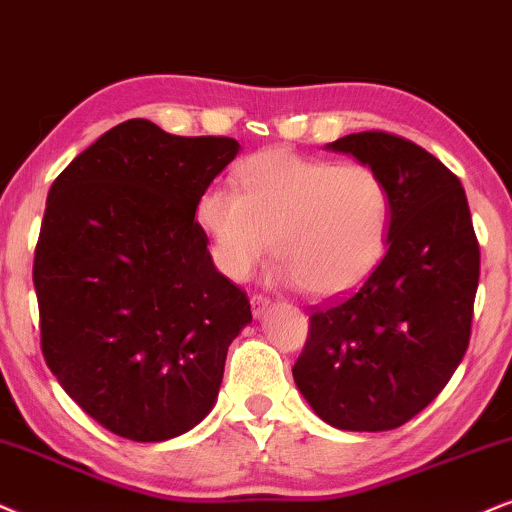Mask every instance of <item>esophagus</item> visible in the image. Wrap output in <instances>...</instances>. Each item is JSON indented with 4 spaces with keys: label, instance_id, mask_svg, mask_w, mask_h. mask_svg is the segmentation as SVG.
<instances>
[{
    "label": "esophagus",
    "instance_id": "1",
    "mask_svg": "<svg viewBox=\"0 0 512 512\" xmlns=\"http://www.w3.org/2000/svg\"><path fill=\"white\" fill-rule=\"evenodd\" d=\"M250 304H252V314L257 316V319H260V316L267 312V309L271 307V300L267 295H262V293H255L250 297Z\"/></svg>",
    "mask_w": 512,
    "mask_h": 512
}]
</instances>
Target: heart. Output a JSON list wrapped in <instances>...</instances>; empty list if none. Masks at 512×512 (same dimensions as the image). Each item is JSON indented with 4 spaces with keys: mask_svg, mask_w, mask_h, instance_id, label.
I'll list each match as a JSON object with an SVG mask.
<instances>
[{
    "mask_svg": "<svg viewBox=\"0 0 512 512\" xmlns=\"http://www.w3.org/2000/svg\"><path fill=\"white\" fill-rule=\"evenodd\" d=\"M236 177L238 191L212 186L196 208L217 269L231 281L250 278L276 245L281 281L333 297L383 260L392 193L373 167L269 148L250 155Z\"/></svg>",
    "mask_w": 512,
    "mask_h": 512,
    "instance_id": "heart-1",
    "label": "heart"
}]
</instances>
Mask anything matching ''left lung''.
I'll list each match as a JSON object with an SVG mask.
<instances>
[{"label": "left lung", "instance_id": "left-lung-1", "mask_svg": "<svg viewBox=\"0 0 512 512\" xmlns=\"http://www.w3.org/2000/svg\"><path fill=\"white\" fill-rule=\"evenodd\" d=\"M328 148L383 174L390 248L357 290L312 307L293 378L333 428L394 430L444 390L468 349L480 243L461 179L425 148L380 129Z\"/></svg>", "mask_w": 512, "mask_h": 512}]
</instances>
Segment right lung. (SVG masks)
<instances>
[{"mask_svg": "<svg viewBox=\"0 0 512 512\" xmlns=\"http://www.w3.org/2000/svg\"><path fill=\"white\" fill-rule=\"evenodd\" d=\"M238 148L134 118L51 184L32 264L42 354L113 435L163 442L215 404L252 314L248 293L212 264L196 208Z\"/></svg>", "mask_w": 512, "mask_h": 512, "instance_id": "add662e5", "label": "right lung"}]
</instances>
